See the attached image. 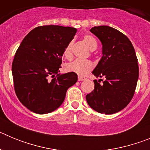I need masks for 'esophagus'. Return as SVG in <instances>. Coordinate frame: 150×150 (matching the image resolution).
Returning a JSON list of instances; mask_svg holds the SVG:
<instances>
[{
    "instance_id": "esophagus-1",
    "label": "esophagus",
    "mask_w": 150,
    "mask_h": 150,
    "mask_svg": "<svg viewBox=\"0 0 150 150\" xmlns=\"http://www.w3.org/2000/svg\"><path fill=\"white\" fill-rule=\"evenodd\" d=\"M85 79H86V78L83 77V76H79V77H78V80H79V81H83Z\"/></svg>"
}]
</instances>
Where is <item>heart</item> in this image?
<instances>
[{
    "mask_svg": "<svg viewBox=\"0 0 150 150\" xmlns=\"http://www.w3.org/2000/svg\"><path fill=\"white\" fill-rule=\"evenodd\" d=\"M83 41L89 50H95L96 49L97 42L95 38L91 35H85L83 37ZM72 46L73 41L71 40L64 49L63 55L66 59H71L72 58ZM67 67L69 71L75 73L79 76H85L92 70L93 64L88 60L76 59L71 63L68 64Z\"/></svg>",
    "mask_w": 150,
    "mask_h": 150,
    "instance_id": "b5f03b06",
    "label": "heart"
}]
</instances>
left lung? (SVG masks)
Wrapping results in <instances>:
<instances>
[{"instance_id":"1","label":"left lung","mask_w":150,"mask_h":150,"mask_svg":"<svg viewBox=\"0 0 150 150\" xmlns=\"http://www.w3.org/2000/svg\"><path fill=\"white\" fill-rule=\"evenodd\" d=\"M90 31L101 42L103 54L92 74L105 79L94 80L87 103L100 113H116L129 104L137 86L139 67L134 49L126 36L113 28L98 26Z\"/></svg>"}]
</instances>
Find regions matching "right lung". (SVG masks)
Here are the masks:
<instances>
[{"label":"right lung","instance_id":"add662e5","mask_svg":"<svg viewBox=\"0 0 150 150\" xmlns=\"http://www.w3.org/2000/svg\"><path fill=\"white\" fill-rule=\"evenodd\" d=\"M76 30L59 25L39 26L22 41L12 73L16 94L29 110L38 114L55 110L63 103L67 90L77 82L75 73L59 74L64 49Z\"/></svg>","mask_w":150,"mask_h":150}]
</instances>
